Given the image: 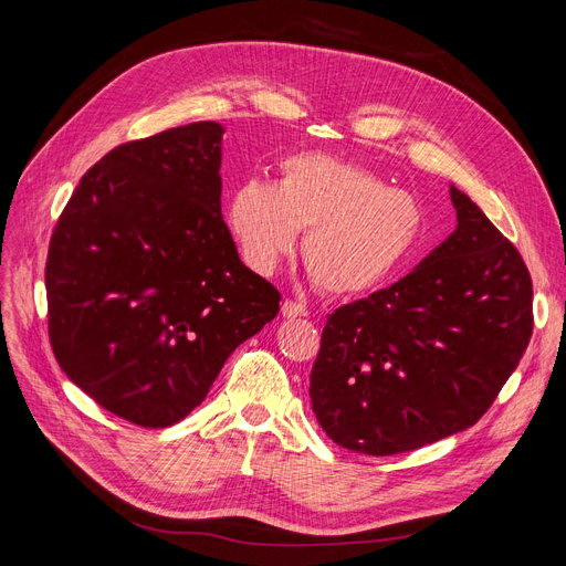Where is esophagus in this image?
I'll use <instances>...</instances> for the list:
<instances>
[{"label":"esophagus","instance_id":"esophagus-1","mask_svg":"<svg viewBox=\"0 0 566 566\" xmlns=\"http://www.w3.org/2000/svg\"><path fill=\"white\" fill-rule=\"evenodd\" d=\"M281 313H283V317H306V315H308V308H306L304 304H300V302L285 300V302L281 304Z\"/></svg>","mask_w":566,"mask_h":566}]
</instances>
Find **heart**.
Instances as JSON below:
<instances>
[{"label":"heart","mask_w":566,"mask_h":566,"mask_svg":"<svg viewBox=\"0 0 566 566\" xmlns=\"http://www.w3.org/2000/svg\"><path fill=\"white\" fill-rule=\"evenodd\" d=\"M421 202L375 172L304 151L281 164V179L237 184L226 221L244 262L272 274L304 237V260L322 290L364 294L387 283L415 251Z\"/></svg>","instance_id":"b5f03b06"}]
</instances>
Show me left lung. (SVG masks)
I'll list each match as a JSON object with an SVG mask.
<instances>
[{"label":"left lung","instance_id":"left-lung-1","mask_svg":"<svg viewBox=\"0 0 566 566\" xmlns=\"http://www.w3.org/2000/svg\"><path fill=\"white\" fill-rule=\"evenodd\" d=\"M455 230L387 290L336 308L311 370L313 412L343 449L391 455L474 426L532 336L527 266L451 184Z\"/></svg>","mask_w":566,"mask_h":566}]
</instances>
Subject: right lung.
Masks as SVG:
<instances>
[{
    "label": "right lung",
    "mask_w": 566,
    "mask_h": 566,
    "mask_svg": "<svg viewBox=\"0 0 566 566\" xmlns=\"http://www.w3.org/2000/svg\"><path fill=\"white\" fill-rule=\"evenodd\" d=\"M223 133L196 122L119 145L50 239L52 353L101 408L145 428L198 408L234 347L279 315V290L223 221Z\"/></svg>",
    "instance_id": "obj_1"
}]
</instances>
